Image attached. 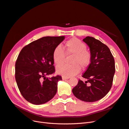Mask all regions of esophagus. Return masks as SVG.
I'll return each mask as SVG.
<instances>
[{
  "label": "esophagus",
  "instance_id": "34e87169",
  "mask_svg": "<svg viewBox=\"0 0 129 129\" xmlns=\"http://www.w3.org/2000/svg\"><path fill=\"white\" fill-rule=\"evenodd\" d=\"M69 78V77H66L64 76H62V80H65V79H68Z\"/></svg>",
  "mask_w": 129,
  "mask_h": 129
}]
</instances>
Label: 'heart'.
<instances>
[{"instance_id":"heart-1","label":"heart","mask_w":129,"mask_h":129,"mask_svg":"<svg viewBox=\"0 0 129 129\" xmlns=\"http://www.w3.org/2000/svg\"><path fill=\"white\" fill-rule=\"evenodd\" d=\"M64 49L67 55L73 56L71 60L72 64H60L65 59V53L60 46H57L53 50V59L54 63L58 65L56 71L59 74L68 77L74 76L80 72V68L85 69L90 64L91 53L86 50V44L80 40L76 38L68 40L65 43Z\"/></svg>"}]
</instances>
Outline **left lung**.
Here are the masks:
<instances>
[{
  "instance_id": "obj_1",
  "label": "left lung",
  "mask_w": 129,
  "mask_h": 129,
  "mask_svg": "<svg viewBox=\"0 0 129 129\" xmlns=\"http://www.w3.org/2000/svg\"><path fill=\"white\" fill-rule=\"evenodd\" d=\"M83 41L89 46L90 64L82 77L85 82L79 80L72 92L80 100L93 102L105 97L111 89L115 72L113 56L109 47L99 40L87 36Z\"/></svg>"
}]
</instances>
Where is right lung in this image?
I'll use <instances>...</instances> for the list:
<instances>
[{"label":"right lung","mask_w":129,"mask_h":129,"mask_svg":"<svg viewBox=\"0 0 129 129\" xmlns=\"http://www.w3.org/2000/svg\"><path fill=\"white\" fill-rule=\"evenodd\" d=\"M64 38L44 37L24 46L18 55L15 64L17 86L23 97L33 104L45 103L57 93L61 76H46L55 72L53 50Z\"/></svg>","instance_id":"add662e5"}]
</instances>
